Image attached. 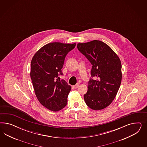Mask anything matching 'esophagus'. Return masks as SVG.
I'll return each mask as SVG.
<instances>
[{"label": "esophagus", "mask_w": 147, "mask_h": 147, "mask_svg": "<svg viewBox=\"0 0 147 147\" xmlns=\"http://www.w3.org/2000/svg\"><path fill=\"white\" fill-rule=\"evenodd\" d=\"M79 86H80V85L79 84H76V85H74V86H73V88H74V89H76L77 88H78L79 87Z\"/></svg>", "instance_id": "1"}]
</instances>
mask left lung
Here are the masks:
<instances>
[{
  "label": "left lung",
  "mask_w": 147,
  "mask_h": 147,
  "mask_svg": "<svg viewBox=\"0 0 147 147\" xmlns=\"http://www.w3.org/2000/svg\"><path fill=\"white\" fill-rule=\"evenodd\" d=\"M77 47L92 65L90 74L94 79L88 82L85 102L92 109H103L113 102L120 88V59L108 45L100 40L79 43Z\"/></svg>",
  "instance_id": "8db88e82"
}]
</instances>
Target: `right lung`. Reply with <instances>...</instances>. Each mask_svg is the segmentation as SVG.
Masks as SVG:
<instances>
[{
  "mask_svg": "<svg viewBox=\"0 0 147 147\" xmlns=\"http://www.w3.org/2000/svg\"><path fill=\"white\" fill-rule=\"evenodd\" d=\"M76 44L51 42L45 45L34 55L30 76L36 96L50 111H57L66 106L71 87L64 80L62 69L65 58Z\"/></svg>",
  "mask_w": 147,
  "mask_h": 147,
  "instance_id": "add662e5",
  "label": "right lung"
}]
</instances>
